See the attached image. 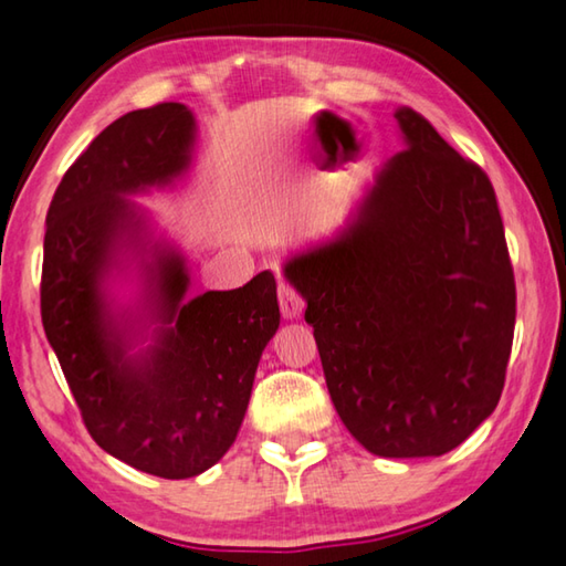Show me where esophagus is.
<instances>
[{
  "label": "esophagus",
  "mask_w": 566,
  "mask_h": 566,
  "mask_svg": "<svg viewBox=\"0 0 566 566\" xmlns=\"http://www.w3.org/2000/svg\"><path fill=\"white\" fill-rule=\"evenodd\" d=\"M280 310L284 319H296L304 312V296L290 282L280 284Z\"/></svg>",
  "instance_id": "obj_1"
}]
</instances>
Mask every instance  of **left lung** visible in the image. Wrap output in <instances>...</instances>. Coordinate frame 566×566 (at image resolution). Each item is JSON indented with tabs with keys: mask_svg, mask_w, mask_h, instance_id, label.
Segmentation results:
<instances>
[{
	"mask_svg": "<svg viewBox=\"0 0 566 566\" xmlns=\"http://www.w3.org/2000/svg\"><path fill=\"white\" fill-rule=\"evenodd\" d=\"M407 149L327 242L284 264L334 409L377 457L452 452L502 397L514 270L486 171L415 109Z\"/></svg>",
	"mask_w": 566,
	"mask_h": 566,
	"instance_id": "8db88e82",
	"label": "left lung"
}]
</instances>
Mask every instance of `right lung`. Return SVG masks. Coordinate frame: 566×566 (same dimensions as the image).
I'll use <instances>...</instances> for the list:
<instances>
[{"instance_id": "obj_1", "label": "right lung", "mask_w": 566, "mask_h": 566, "mask_svg": "<svg viewBox=\"0 0 566 566\" xmlns=\"http://www.w3.org/2000/svg\"><path fill=\"white\" fill-rule=\"evenodd\" d=\"M195 117L179 102L112 122L76 157L46 212L42 324L82 421L104 452L139 472L187 479L234 444L266 342L280 329L272 272L185 302V260L155 244L147 276L155 344L127 354L134 324L114 314L104 276L117 252L145 256V219L127 195L165 187L191 161Z\"/></svg>"}]
</instances>
